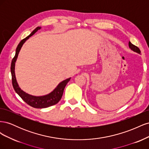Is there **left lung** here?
<instances>
[{
    "mask_svg": "<svg viewBox=\"0 0 149 149\" xmlns=\"http://www.w3.org/2000/svg\"><path fill=\"white\" fill-rule=\"evenodd\" d=\"M129 46L130 48H131L132 50L136 52H137L138 53H141V50H140V49L137 47H136V45H133L132 43H130V42H129Z\"/></svg>",
    "mask_w": 149,
    "mask_h": 149,
    "instance_id": "1",
    "label": "left lung"
}]
</instances>
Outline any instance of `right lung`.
<instances>
[{
	"instance_id": "add662e5",
	"label": "right lung",
	"mask_w": 149,
	"mask_h": 149,
	"mask_svg": "<svg viewBox=\"0 0 149 149\" xmlns=\"http://www.w3.org/2000/svg\"><path fill=\"white\" fill-rule=\"evenodd\" d=\"M40 29V27H37L32 32H31L28 37H26L24 39L21 40L19 44L18 45V46L16 48L15 55V56L13 58L11 63V66H10V71L12 74V86L13 87V89L15 91V92L19 94V96L29 106L35 107V108H45L49 106H52L56 104L58 102H59L62 97L64 89L66 86V84L70 81V78L67 79L61 82L58 85V86L53 90V91L49 93V94H47L46 96H33L30 95V94H26V93L24 92L21 89L19 88V85L17 84V82L15 78V63L16 61L17 58L18 56V54H19L20 49H21V47L23 45V44L25 43V42L31 36H32L35 32Z\"/></svg>"
}]
</instances>
